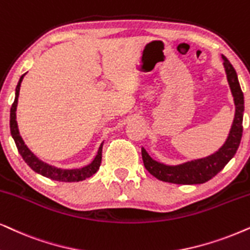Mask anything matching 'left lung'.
<instances>
[{
    "mask_svg": "<svg viewBox=\"0 0 250 250\" xmlns=\"http://www.w3.org/2000/svg\"><path fill=\"white\" fill-rule=\"evenodd\" d=\"M223 60H224L225 72L235 104L234 121H233L231 131L225 144L218 151L208 157L187 162V163L176 165V167H168V165L158 163L149 156L147 151L142 148L141 154L145 167L158 180L181 185L203 184L215 177L219 171H222L238 150L242 137V118H244L245 110L244 93L240 87L234 67L225 56H223Z\"/></svg>",
    "mask_w": 250,
    "mask_h": 250,
    "instance_id": "1",
    "label": "left lung"
}]
</instances>
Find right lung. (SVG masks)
<instances>
[{
  "instance_id": "right-lung-1",
  "label": "right lung",
  "mask_w": 250,
  "mask_h": 250,
  "mask_svg": "<svg viewBox=\"0 0 250 250\" xmlns=\"http://www.w3.org/2000/svg\"><path fill=\"white\" fill-rule=\"evenodd\" d=\"M25 74H22L19 79L18 85L16 87V96L15 101L12 103L11 110H10V132L12 138H14L15 144L17 146V149L28 167L35 172L42 174V176L49 178L51 180H57V181H64V183H72V181H82L85 180L86 178L92 177L94 173H96V171L100 168L102 161V146H100L97 155L94 158V161L89 165H87L85 167L82 168H74V170H62V168H57L48 165L43 162L39 160L32 151L26 147V145L22 141V139L19 134L17 121H16V109H17V103H18V96H19V89H21V83L22 78Z\"/></svg>"
}]
</instances>
